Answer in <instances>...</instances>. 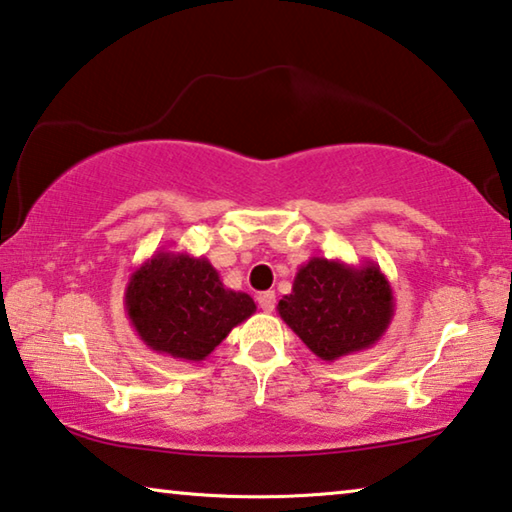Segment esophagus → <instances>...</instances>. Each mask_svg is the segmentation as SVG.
Instances as JSON below:
<instances>
[{
    "mask_svg": "<svg viewBox=\"0 0 512 512\" xmlns=\"http://www.w3.org/2000/svg\"><path fill=\"white\" fill-rule=\"evenodd\" d=\"M256 300H258V306H261L265 313H270L274 309V302H277V297H274L272 290H265V293H258Z\"/></svg>",
    "mask_w": 512,
    "mask_h": 512,
    "instance_id": "34e87169",
    "label": "esophagus"
}]
</instances>
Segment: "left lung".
I'll list each match as a JSON object with an SVG mask.
<instances>
[{"mask_svg": "<svg viewBox=\"0 0 512 512\" xmlns=\"http://www.w3.org/2000/svg\"><path fill=\"white\" fill-rule=\"evenodd\" d=\"M393 306L391 283L377 263L313 256L277 311L313 355L336 361L373 348L391 325Z\"/></svg>", "mask_w": 512, "mask_h": 512, "instance_id": "left-lung-1", "label": "left lung"}]
</instances>
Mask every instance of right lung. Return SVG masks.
I'll list each match as a JSON object with an SVG mask.
<instances>
[{
	"label": "right lung",
	"mask_w": 512,
	"mask_h": 512,
	"mask_svg": "<svg viewBox=\"0 0 512 512\" xmlns=\"http://www.w3.org/2000/svg\"><path fill=\"white\" fill-rule=\"evenodd\" d=\"M123 304L148 350L190 364L206 359L256 313L254 300L226 288L208 258L167 249L130 274Z\"/></svg>",
	"instance_id": "add662e5"
}]
</instances>
